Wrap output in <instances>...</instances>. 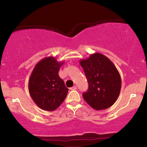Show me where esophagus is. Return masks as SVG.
I'll return each instance as SVG.
<instances>
[{
    "instance_id": "obj_1",
    "label": "esophagus",
    "mask_w": 147,
    "mask_h": 147,
    "mask_svg": "<svg viewBox=\"0 0 147 147\" xmlns=\"http://www.w3.org/2000/svg\"><path fill=\"white\" fill-rule=\"evenodd\" d=\"M77 87L76 86H73V87H72V88H70V90H77Z\"/></svg>"
}]
</instances>
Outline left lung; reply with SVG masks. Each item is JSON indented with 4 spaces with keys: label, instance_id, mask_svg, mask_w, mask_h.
Instances as JSON below:
<instances>
[{
    "label": "left lung",
    "instance_id": "8db88e82",
    "mask_svg": "<svg viewBox=\"0 0 147 147\" xmlns=\"http://www.w3.org/2000/svg\"><path fill=\"white\" fill-rule=\"evenodd\" d=\"M79 63L83 68L88 90L83 97L95 110H104L113 105L120 93L121 77L111 61L102 54H92L82 59Z\"/></svg>",
    "mask_w": 147,
    "mask_h": 147
}]
</instances>
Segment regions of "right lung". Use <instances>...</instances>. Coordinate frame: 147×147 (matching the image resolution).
<instances>
[{"label": "right lung", "mask_w": 147, "mask_h": 147, "mask_svg": "<svg viewBox=\"0 0 147 147\" xmlns=\"http://www.w3.org/2000/svg\"><path fill=\"white\" fill-rule=\"evenodd\" d=\"M63 63L64 61H57L54 57H45L32 72L28 82L29 92L42 110H56L66 97L68 88L58 74Z\"/></svg>", "instance_id": "right-lung-1"}]
</instances>
